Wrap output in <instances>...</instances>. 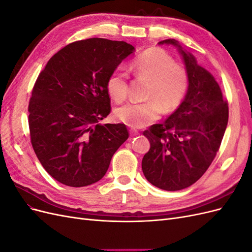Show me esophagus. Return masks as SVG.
Segmentation results:
<instances>
[{
    "label": "esophagus",
    "mask_w": 252,
    "mask_h": 252,
    "mask_svg": "<svg viewBox=\"0 0 252 252\" xmlns=\"http://www.w3.org/2000/svg\"><path fill=\"white\" fill-rule=\"evenodd\" d=\"M130 135L131 136H136V135H139V132L136 131V130H133V129H131V130H130Z\"/></svg>",
    "instance_id": "1"
}]
</instances>
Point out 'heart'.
I'll return each mask as SVG.
<instances>
[{
    "label": "heart",
    "mask_w": 252,
    "mask_h": 252,
    "mask_svg": "<svg viewBox=\"0 0 252 252\" xmlns=\"http://www.w3.org/2000/svg\"><path fill=\"white\" fill-rule=\"evenodd\" d=\"M132 69L138 78L149 82L146 102L128 103L116 111L118 121L132 128H142L171 113L184 101L188 90V74L166 51L151 48L134 60ZM107 93L116 102H123L128 94V75L113 71L107 80Z\"/></svg>",
    "instance_id": "1"
}]
</instances>
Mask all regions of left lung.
<instances>
[{
  "label": "left lung",
  "mask_w": 252,
  "mask_h": 252,
  "mask_svg": "<svg viewBox=\"0 0 252 252\" xmlns=\"http://www.w3.org/2000/svg\"><path fill=\"white\" fill-rule=\"evenodd\" d=\"M158 44L178 48L188 74V90L164 123L143 132L150 149L142 159V170L152 185L177 191L194 184L216 158L228 123V104L215 77L197 64L192 53L174 39Z\"/></svg>",
  "instance_id": "left-lung-1"
}]
</instances>
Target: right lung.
I'll return each mask as SVG.
<instances>
[{"instance_id": "add662e5", "label": "right lung", "mask_w": 252, "mask_h": 252, "mask_svg": "<svg viewBox=\"0 0 252 252\" xmlns=\"http://www.w3.org/2000/svg\"><path fill=\"white\" fill-rule=\"evenodd\" d=\"M134 50L123 41H78L58 51L40 73L28 106L30 138L58 182L84 187L100 181L128 139L124 124L98 122L110 112L109 75Z\"/></svg>"}]
</instances>
